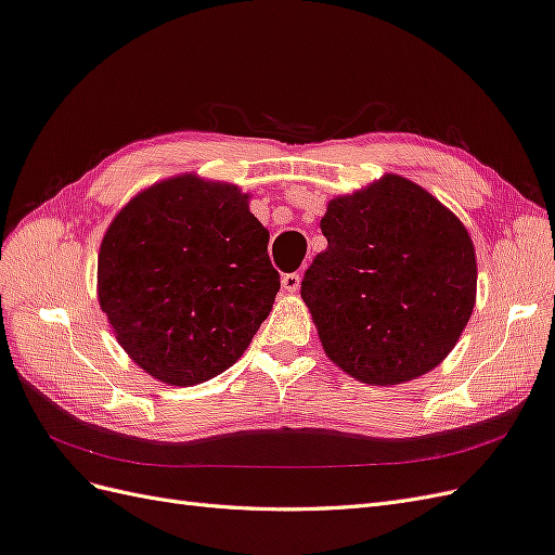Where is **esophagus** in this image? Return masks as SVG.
Instances as JSON below:
<instances>
[{
    "label": "esophagus",
    "mask_w": 555,
    "mask_h": 555,
    "mask_svg": "<svg viewBox=\"0 0 555 555\" xmlns=\"http://www.w3.org/2000/svg\"><path fill=\"white\" fill-rule=\"evenodd\" d=\"M282 287H284V292H289V294L298 292V287H300V275H298V273L282 275Z\"/></svg>",
    "instance_id": "esophagus-1"
}]
</instances>
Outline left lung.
I'll return each mask as SVG.
<instances>
[{
    "mask_svg": "<svg viewBox=\"0 0 555 555\" xmlns=\"http://www.w3.org/2000/svg\"><path fill=\"white\" fill-rule=\"evenodd\" d=\"M328 247L312 259L300 296L333 363L365 384L433 371L475 308V247L456 215L418 184L386 176L333 198Z\"/></svg>",
    "mask_w": 555,
    "mask_h": 555,
    "instance_id": "1",
    "label": "left lung"
}]
</instances>
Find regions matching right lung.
<instances>
[{"label": "right lung", "mask_w": 555, "mask_h": 555, "mask_svg": "<svg viewBox=\"0 0 555 555\" xmlns=\"http://www.w3.org/2000/svg\"><path fill=\"white\" fill-rule=\"evenodd\" d=\"M96 278L117 343L173 386L236 363L280 292L247 194L194 176L129 201L102 241Z\"/></svg>", "instance_id": "obj_1"}]
</instances>
